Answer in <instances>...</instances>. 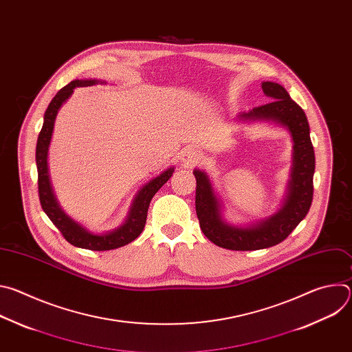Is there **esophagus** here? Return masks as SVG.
Masks as SVG:
<instances>
[{
	"label": "esophagus",
	"mask_w": 352,
	"mask_h": 352,
	"mask_svg": "<svg viewBox=\"0 0 352 352\" xmlns=\"http://www.w3.org/2000/svg\"><path fill=\"white\" fill-rule=\"evenodd\" d=\"M181 160L185 164H195L200 160V152L197 148H195L192 146H188L181 152Z\"/></svg>",
	"instance_id": "34e87169"
}]
</instances>
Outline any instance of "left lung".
Segmentation results:
<instances>
[{
	"label": "left lung",
	"mask_w": 352,
	"mask_h": 352,
	"mask_svg": "<svg viewBox=\"0 0 352 352\" xmlns=\"http://www.w3.org/2000/svg\"><path fill=\"white\" fill-rule=\"evenodd\" d=\"M263 93L273 102L236 117L242 122L272 121L285 128L292 139V164L287 193L280 209L252 224L235 226L223 217V204L209 175L195 168L196 214L200 230L217 246L231 250H256L284 241L305 219L314 197L315 152L304 110L276 82H262Z\"/></svg>",
	"instance_id": "8db88e82"
}]
</instances>
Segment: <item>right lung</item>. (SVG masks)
Here are the masks:
<instances>
[{
	"label": "right lung",
	"mask_w": 352,
	"mask_h": 352,
	"mask_svg": "<svg viewBox=\"0 0 352 352\" xmlns=\"http://www.w3.org/2000/svg\"><path fill=\"white\" fill-rule=\"evenodd\" d=\"M97 83L104 85V80L97 79H75L67 86H64L52 100V103L48 104L45 114H44V122L43 128L37 138V146H36V164H37V174H38V197L40 204L44 210V213L48 216V219L53 221V224L61 231L64 238L72 243L76 248L89 249V250H111L121 248L124 245H128L129 242L135 241L143 231L147 217V209L150 205V200L153 199L156 192L171 178L174 173V167L167 168L160 175L150 179L147 184H144L138 193L135 195L131 209L128 212V216L125 221L118 226L117 228L106 232H93L83 227L80 223L75 221L72 217H69L63 208L60 206L58 200L54 195L52 181H50L48 174V147L50 142H52L53 131H54V122L57 118V114L63 104L72 96L74 90L76 87L82 86H93Z\"/></svg>",
	"instance_id": "add662e5"
}]
</instances>
